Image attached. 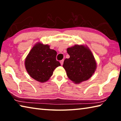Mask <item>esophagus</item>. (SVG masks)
Segmentation results:
<instances>
[{
  "label": "esophagus",
  "instance_id": "obj_1",
  "mask_svg": "<svg viewBox=\"0 0 121 121\" xmlns=\"http://www.w3.org/2000/svg\"><path fill=\"white\" fill-rule=\"evenodd\" d=\"M63 61H64V60H61L60 61V63H61V65H63Z\"/></svg>",
  "mask_w": 121,
  "mask_h": 121
}]
</instances>
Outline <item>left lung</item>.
<instances>
[{"label": "left lung", "mask_w": 121, "mask_h": 121, "mask_svg": "<svg viewBox=\"0 0 121 121\" xmlns=\"http://www.w3.org/2000/svg\"><path fill=\"white\" fill-rule=\"evenodd\" d=\"M67 51L70 58L65 59L63 67L67 76L75 84L89 79L97 68V63L91 51L83 45H75Z\"/></svg>", "instance_id": "8db88e82"}]
</instances>
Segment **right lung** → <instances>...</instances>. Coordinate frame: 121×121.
<instances>
[{
    "label": "right lung",
    "mask_w": 121,
    "mask_h": 121,
    "mask_svg": "<svg viewBox=\"0 0 121 121\" xmlns=\"http://www.w3.org/2000/svg\"><path fill=\"white\" fill-rule=\"evenodd\" d=\"M57 53L48 45L38 43L30 51L25 60V67L30 76L39 82L48 81L56 67L61 65L56 60Z\"/></svg>",
    "instance_id": "add662e5"
}]
</instances>
